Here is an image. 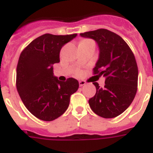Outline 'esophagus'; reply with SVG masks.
I'll return each instance as SVG.
<instances>
[{"mask_svg":"<svg viewBox=\"0 0 153 153\" xmlns=\"http://www.w3.org/2000/svg\"><path fill=\"white\" fill-rule=\"evenodd\" d=\"M79 83L80 87H82V86H84V85L86 84V81H84V80H80V81L79 82Z\"/></svg>","mask_w":153,"mask_h":153,"instance_id":"obj_1","label":"esophagus"}]
</instances>
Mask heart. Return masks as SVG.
I'll use <instances>...</instances> for the list:
<instances>
[{"label": "heart", "instance_id": "1", "mask_svg": "<svg viewBox=\"0 0 153 153\" xmlns=\"http://www.w3.org/2000/svg\"><path fill=\"white\" fill-rule=\"evenodd\" d=\"M89 42H91V41L87 40V39H84V40H82L81 42H80V43H79V45H81V44H85V43Z\"/></svg>", "mask_w": 153, "mask_h": 153}]
</instances>
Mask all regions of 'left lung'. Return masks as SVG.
I'll use <instances>...</instances> for the list:
<instances>
[{"label":"left lung","mask_w":153,"mask_h":153,"mask_svg":"<svg viewBox=\"0 0 153 153\" xmlns=\"http://www.w3.org/2000/svg\"><path fill=\"white\" fill-rule=\"evenodd\" d=\"M80 35L97 42L100 57L93 74L106 78L102 88L93 82L96 93L88 101L90 107L102 118H115L130 106L137 91L138 67L134 53L120 36L106 29Z\"/></svg>","instance_id":"8db88e82"}]
</instances>
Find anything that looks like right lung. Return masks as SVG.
Returning <instances> with one entry per match:
<instances>
[{"mask_svg":"<svg viewBox=\"0 0 153 153\" xmlns=\"http://www.w3.org/2000/svg\"><path fill=\"white\" fill-rule=\"evenodd\" d=\"M76 36L45 33L21 53L17 66V91L25 108L39 120L52 121L61 116L68 108L71 95L79 88L75 79L59 81L53 73V65L60 62L62 47Z\"/></svg>","mask_w":153,"mask_h":153,"instance_id":"add662e5","label":"right lung"}]
</instances>
